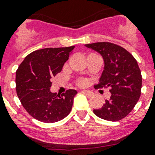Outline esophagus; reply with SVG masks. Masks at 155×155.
Segmentation results:
<instances>
[{
  "instance_id": "34e87169",
  "label": "esophagus",
  "mask_w": 155,
  "mask_h": 155,
  "mask_svg": "<svg viewBox=\"0 0 155 155\" xmlns=\"http://www.w3.org/2000/svg\"><path fill=\"white\" fill-rule=\"evenodd\" d=\"M82 92L84 93V94L87 95V97H91V96H92V95H93V93H92V92L88 91V90H84V91H82Z\"/></svg>"
}]
</instances>
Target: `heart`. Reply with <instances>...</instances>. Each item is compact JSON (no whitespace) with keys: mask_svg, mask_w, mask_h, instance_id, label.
<instances>
[{"mask_svg":"<svg viewBox=\"0 0 155 155\" xmlns=\"http://www.w3.org/2000/svg\"><path fill=\"white\" fill-rule=\"evenodd\" d=\"M87 80L86 79H81L78 81V84L80 85V86H85V85H87Z\"/></svg>","mask_w":155,"mask_h":155,"instance_id":"b5f03b06","label":"heart"}]
</instances>
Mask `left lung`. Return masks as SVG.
Here are the masks:
<instances>
[{
	"label": "left lung",
	"instance_id": "obj_1",
	"mask_svg": "<svg viewBox=\"0 0 155 155\" xmlns=\"http://www.w3.org/2000/svg\"><path fill=\"white\" fill-rule=\"evenodd\" d=\"M85 47L102 56L104 66L97 87H110L112 94L110 99L93 113L104 120H121L140 98L142 79L137 62L130 52L111 42H95Z\"/></svg>",
	"mask_w": 155,
	"mask_h": 155
}]
</instances>
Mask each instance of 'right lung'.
Listing matches in <instances>:
<instances>
[{
	"label": "right lung",
	"mask_w": 155,
	"mask_h": 155,
	"mask_svg": "<svg viewBox=\"0 0 155 155\" xmlns=\"http://www.w3.org/2000/svg\"><path fill=\"white\" fill-rule=\"evenodd\" d=\"M74 46L44 48L28 54L16 71V91L21 103L31 117L53 123L65 118L72 108L77 92L69 89L51 92V79L62 71Z\"/></svg>",
	"instance_id": "obj_1"
}]
</instances>
